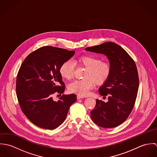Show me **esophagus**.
<instances>
[{
    "label": "esophagus",
    "instance_id": "1",
    "mask_svg": "<svg viewBox=\"0 0 157 157\" xmlns=\"http://www.w3.org/2000/svg\"><path fill=\"white\" fill-rule=\"evenodd\" d=\"M77 99H81V98H84V97H83V96H82V95H78L77 96Z\"/></svg>",
    "mask_w": 157,
    "mask_h": 157
}]
</instances>
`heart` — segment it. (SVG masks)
<instances>
[{
	"label": "heart",
	"instance_id": "heart-1",
	"mask_svg": "<svg viewBox=\"0 0 157 157\" xmlns=\"http://www.w3.org/2000/svg\"><path fill=\"white\" fill-rule=\"evenodd\" d=\"M76 63L86 68L84 74L85 78L76 80L69 84V92L77 94L80 95H86L92 90L95 83L97 85H103L109 78L112 67L111 64L93 56H82L76 60ZM75 67V62L68 59L65 60L60 67V75L67 80L71 79L74 74Z\"/></svg>",
	"mask_w": 157,
	"mask_h": 157
}]
</instances>
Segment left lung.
<instances>
[{"mask_svg": "<svg viewBox=\"0 0 157 157\" xmlns=\"http://www.w3.org/2000/svg\"><path fill=\"white\" fill-rule=\"evenodd\" d=\"M85 49L106 55L112 67L109 80L98 90L101 96L108 97V101L96 100L91 119L103 128L117 127L128 118L136 101L139 78L134 60L120 46L111 42Z\"/></svg>", "mask_w": 157, "mask_h": 157, "instance_id": "left-lung-1", "label": "left lung"}]
</instances>
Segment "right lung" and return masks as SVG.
<instances>
[{
	"label": "right lung",
	"mask_w": 157,
	"mask_h": 157,
	"mask_svg": "<svg viewBox=\"0 0 157 157\" xmlns=\"http://www.w3.org/2000/svg\"><path fill=\"white\" fill-rule=\"evenodd\" d=\"M74 51L45 46L30 53L23 62L16 78V95L27 118L35 125L54 129L65 121L75 94L62 95L54 101L52 95L63 94L65 86L59 72L61 65Z\"/></svg>",
	"instance_id": "obj_1"
}]
</instances>
